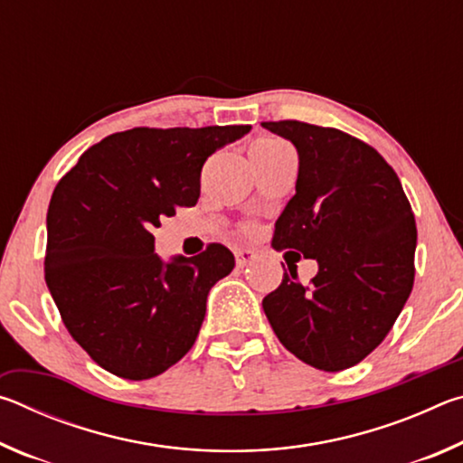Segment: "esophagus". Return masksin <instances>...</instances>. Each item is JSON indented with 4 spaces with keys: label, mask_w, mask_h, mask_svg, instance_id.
Wrapping results in <instances>:
<instances>
[{
    "label": "esophagus",
    "mask_w": 463,
    "mask_h": 463,
    "mask_svg": "<svg viewBox=\"0 0 463 463\" xmlns=\"http://www.w3.org/2000/svg\"><path fill=\"white\" fill-rule=\"evenodd\" d=\"M234 257H237L239 268H245V265H249L250 261L255 260L257 253L253 249H237V250H234Z\"/></svg>",
    "instance_id": "1"
}]
</instances>
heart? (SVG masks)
<instances>
[{"label":"heart","mask_w":463,"mask_h":463,"mask_svg":"<svg viewBox=\"0 0 463 463\" xmlns=\"http://www.w3.org/2000/svg\"><path fill=\"white\" fill-rule=\"evenodd\" d=\"M253 146H260V148H278V146H288V143H284V140L279 138H261L257 140V143Z\"/></svg>","instance_id":"1"}]
</instances>
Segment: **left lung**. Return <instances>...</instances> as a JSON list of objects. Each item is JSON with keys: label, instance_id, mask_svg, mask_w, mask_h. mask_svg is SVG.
I'll use <instances>...</instances> for the list:
<instances>
[{"label": "left lung", "instance_id": "1", "mask_svg": "<svg viewBox=\"0 0 463 463\" xmlns=\"http://www.w3.org/2000/svg\"><path fill=\"white\" fill-rule=\"evenodd\" d=\"M292 140L296 194L271 247L318 261L310 284L294 265L263 310L279 343L304 364L341 372L386 339L414 284L417 224L396 171L364 140L300 120L261 122Z\"/></svg>", "mask_w": 463, "mask_h": 463}]
</instances>
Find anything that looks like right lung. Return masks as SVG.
Segmentation results:
<instances>
[{"mask_svg": "<svg viewBox=\"0 0 463 463\" xmlns=\"http://www.w3.org/2000/svg\"><path fill=\"white\" fill-rule=\"evenodd\" d=\"M250 130L138 127L90 146L62 175L46 214L44 279L69 335L106 372L148 380L198 339L206 298L234 268L210 242L195 257L163 263L153 231L200 198L210 155Z\"/></svg>", "mask_w": 463, "mask_h": 463, "instance_id": "obj_1", "label": "right lung"}]
</instances>
